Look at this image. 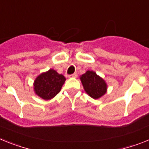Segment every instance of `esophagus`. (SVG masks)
<instances>
[{"label": "esophagus", "mask_w": 149, "mask_h": 149, "mask_svg": "<svg viewBox=\"0 0 149 149\" xmlns=\"http://www.w3.org/2000/svg\"><path fill=\"white\" fill-rule=\"evenodd\" d=\"M69 77L70 78H76V77H77V73H73V74L70 75Z\"/></svg>", "instance_id": "obj_1"}]
</instances>
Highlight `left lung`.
Segmentation results:
<instances>
[{"label":"left lung","mask_w":149,"mask_h":149,"mask_svg":"<svg viewBox=\"0 0 149 149\" xmlns=\"http://www.w3.org/2000/svg\"><path fill=\"white\" fill-rule=\"evenodd\" d=\"M85 91L94 99L100 97L107 92L105 81L93 71H87L80 77Z\"/></svg>","instance_id":"8db88e82"}]
</instances>
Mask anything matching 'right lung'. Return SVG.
<instances>
[{"label":"right lung","instance_id":"obj_1","mask_svg":"<svg viewBox=\"0 0 149 149\" xmlns=\"http://www.w3.org/2000/svg\"><path fill=\"white\" fill-rule=\"evenodd\" d=\"M65 77L55 70L40 74L34 81L35 93L44 100H49L58 94L65 82Z\"/></svg>","mask_w":149,"mask_h":149}]
</instances>
